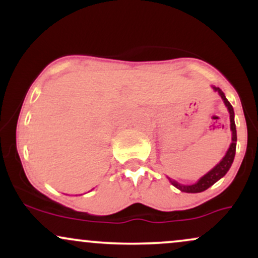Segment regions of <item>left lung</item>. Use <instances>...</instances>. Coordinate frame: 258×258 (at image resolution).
Wrapping results in <instances>:
<instances>
[{
	"instance_id": "8db88e82",
	"label": "left lung",
	"mask_w": 258,
	"mask_h": 258,
	"mask_svg": "<svg viewBox=\"0 0 258 258\" xmlns=\"http://www.w3.org/2000/svg\"><path fill=\"white\" fill-rule=\"evenodd\" d=\"M212 88L216 92H218V94L221 96V98L223 99L224 104H226L228 111H229V116H230V130H232V143H230L229 146V149L227 150L226 155H224V158L221 160L220 162H218L216 166L212 168L211 171H209L205 176H203L201 178L198 180L197 183H194V184H190V185H183V184H179L178 182H176V180L170 179V182L172 183V184L176 186L177 189H179L180 191H185V193H201V191L206 190L207 188H210L211 185H214L216 182H217L218 179H221L222 177L224 176L228 172V170H229L230 166H232L233 164V160H234V156H235V149H236V128H235V122H234V110H233V106L230 104L229 102H228V99L226 98V96H224V93L222 92L221 88L218 87H215V86H212Z\"/></svg>"
}]
</instances>
